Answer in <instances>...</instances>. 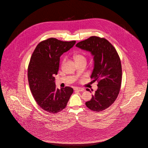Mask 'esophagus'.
<instances>
[{"label":"esophagus","instance_id":"obj_1","mask_svg":"<svg viewBox=\"0 0 148 148\" xmlns=\"http://www.w3.org/2000/svg\"><path fill=\"white\" fill-rule=\"evenodd\" d=\"M74 90H76L77 92H83L84 90V89L81 88H74Z\"/></svg>","mask_w":148,"mask_h":148}]
</instances>
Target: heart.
Returning <instances> with one entry per match:
<instances>
[{"mask_svg":"<svg viewBox=\"0 0 148 148\" xmlns=\"http://www.w3.org/2000/svg\"><path fill=\"white\" fill-rule=\"evenodd\" d=\"M74 59L75 61V62H82V61H86V58L83 55L80 54H75L74 56Z\"/></svg>","mask_w":148,"mask_h":148,"instance_id":"obj_1","label":"heart"}]
</instances>
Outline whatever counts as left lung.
Here are the masks:
<instances>
[{
  "label": "left lung",
  "mask_w": 148,
  "mask_h": 148,
  "mask_svg": "<svg viewBox=\"0 0 148 148\" xmlns=\"http://www.w3.org/2000/svg\"><path fill=\"white\" fill-rule=\"evenodd\" d=\"M75 46L91 53L94 68L90 78L98 82V89L85 104L92 110L103 111L114 103L119 93L122 77L119 56L110 42L95 36L78 42ZM86 90L90 91L89 89Z\"/></svg>",
  "instance_id": "obj_1"
}]
</instances>
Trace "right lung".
<instances>
[{
  "instance_id": "right-lung-1",
  "label": "right lung",
  "mask_w": 148,
  "mask_h": 148,
  "mask_svg": "<svg viewBox=\"0 0 148 148\" xmlns=\"http://www.w3.org/2000/svg\"><path fill=\"white\" fill-rule=\"evenodd\" d=\"M75 42L48 39L38 44L30 58L28 69L29 87L36 103L48 113L62 110L73 94V89L69 86L56 88L54 75L58 74L60 57Z\"/></svg>"
}]
</instances>
